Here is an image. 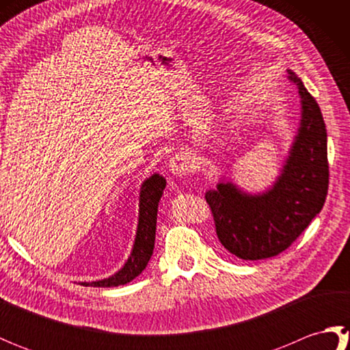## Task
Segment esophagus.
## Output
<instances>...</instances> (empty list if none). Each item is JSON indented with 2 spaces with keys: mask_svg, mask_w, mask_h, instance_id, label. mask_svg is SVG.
<instances>
[{
  "mask_svg": "<svg viewBox=\"0 0 350 350\" xmlns=\"http://www.w3.org/2000/svg\"><path fill=\"white\" fill-rule=\"evenodd\" d=\"M168 168L174 176H179V177L188 176L192 170V162L187 153L180 152V153H176L173 158L170 159Z\"/></svg>",
  "mask_w": 350,
  "mask_h": 350,
  "instance_id": "obj_1",
  "label": "esophagus"
}]
</instances>
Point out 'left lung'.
Returning <instances> with one entry per match:
<instances>
[{
    "mask_svg": "<svg viewBox=\"0 0 350 350\" xmlns=\"http://www.w3.org/2000/svg\"><path fill=\"white\" fill-rule=\"evenodd\" d=\"M298 85L302 120L287 163L275 187L263 196H247L232 183L206 194L217 236L228 252L243 260H263L287 250L322 211L329 185L326 126L316 99Z\"/></svg>",
    "mask_w": 350,
    "mask_h": 350,
    "instance_id": "8db88e82",
    "label": "left lung"
}]
</instances>
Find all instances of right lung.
I'll return each mask as SVG.
<instances>
[{"mask_svg": "<svg viewBox=\"0 0 350 350\" xmlns=\"http://www.w3.org/2000/svg\"><path fill=\"white\" fill-rule=\"evenodd\" d=\"M165 188V179L159 174H153L143 183L139 194V219L137 228L135 243L128 262L113 277L93 282H83V286L93 287H117L128 284L133 278L146 269V266L153 254L154 232H156V215L161 196Z\"/></svg>", "mask_w": 350, "mask_h": 350, "instance_id": "1", "label": "right lung"}]
</instances>
